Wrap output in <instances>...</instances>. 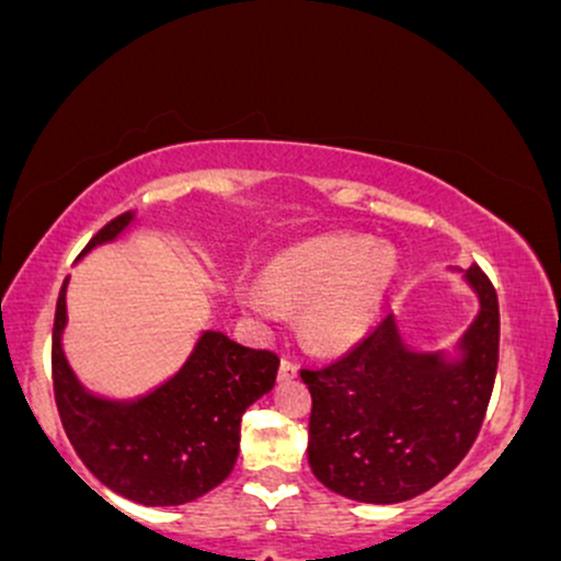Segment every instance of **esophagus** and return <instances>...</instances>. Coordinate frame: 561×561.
I'll use <instances>...</instances> for the list:
<instances>
[{"label": "esophagus", "mask_w": 561, "mask_h": 561, "mask_svg": "<svg viewBox=\"0 0 561 561\" xmlns=\"http://www.w3.org/2000/svg\"><path fill=\"white\" fill-rule=\"evenodd\" d=\"M297 364H294V360H288V358H283L280 360V369H278V379L280 382H286V379H294L297 377Z\"/></svg>", "instance_id": "1"}]
</instances>
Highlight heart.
<instances>
[{
	"instance_id": "heart-1",
	"label": "heart",
	"mask_w": 561,
	"mask_h": 561,
	"mask_svg": "<svg viewBox=\"0 0 561 561\" xmlns=\"http://www.w3.org/2000/svg\"><path fill=\"white\" fill-rule=\"evenodd\" d=\"M393 278V251L364 234H321L270 259L262 288H245L240 302L267 321L280 307H305V340L318 351H345L371 329Z\"/></svg>"
}]
</instances>
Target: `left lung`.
<instances>
[{
  "mask_svg": "<svg viewBox=\"0 0 561 561\" xmlns=\"http://www.w3.org/2000/svg\"><path fill=\"white\" fill-rule=\"evenodd\" d=\"M479 312L455 355L412 351L393 316L310 388L312 473L342 497L390 505L436 486L473 447L497 371V294L479 267L462 273Z\"/></svg>",
  "mask_w": 561,
  "mask_h": 561,
  "instance_id": "left-lung-1",
  "label": "left lung"
}]
</instances>
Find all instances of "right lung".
Instances as JSON below:
<instances>
[{
  "label": "right lung",
  "mask_w": 561,
  "mask_h": 561,
  "mask_svg": "<svg viewBox=\"0 0 561 561\" xmlns=\"http://www.w3.org/2000/svg\"><path fill=\"white\" fill-rule=\"evenodd\" d=\"M134 219V210L112 219L82 254L117 240ZM66 283L53 323V390L66 436L88 471L141 505H184L219 486L238 460L240 417L273 390L278 355L206 329L182 369L158 388L138 399H104L90 393L66 360Z\"/></svg>",
  "instance_id": "1"
}]
</instances>
